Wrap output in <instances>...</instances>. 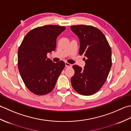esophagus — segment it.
Returning a JSON list of instances; mask_svg holds the SVG:
<instances>
[{
  "instance_id": "34e87169",
  "label": "esophagus",
  "mask_w": 131,
  "mask_h": 131,
  "mask_svg": "<svg viewBox=\"0 0 131 131\" xmlns=\"http://www.w3.org/2000/svg\"><path fill=\"white\" fill-rule=\"evenodd\" d=\"M65 65H66V67H67V68L71 67H72V64H69V63H68L67 62H66L65 63Z\"/></svg>"
}]
</instances>
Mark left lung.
I'll use <instances>...</instances> for the list:
<instances>
[{
    "label": "left lung",
    "instance_id": "1",
    "mask_svg": "<svg viewBox=\"0 0 131 131\" xmlns=\"http://www.w3.org/2000/svg\"><path fill=\"white\" fill-rule=\"evenodd\" d=\"M70 28L80 39L79 54L86 57L84 69L72 66L74 74L71 78L72 86L80 94L91 95L102 87L110 72L111 47L104 34L97 28L79 25Z\"/></svg>",
    "mask_w": 131,
    "mask_h": 131
}]
</instances>
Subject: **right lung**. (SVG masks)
Instances as JSON below:
<instances>
[{
    "instance_id": "right-lung-1",
    "label": "right lung",
    "mask_w": 131,
    "mask_h": 131,
    "mask_svg": "<svg viewBox=\"0 0 131 131\" xmlns=\"http://www.w3.org/2000/svg\"><path fill=\"white\" fill-rule=\"evenodd\" d=\"M65 26L45 25L32 29L26 34L18 50V68L26 88L34 94L43 95L54 89L65 67L60 61L54 63L48 52L56 49L58 36Z\"/></svg>"
}]
</instances>
